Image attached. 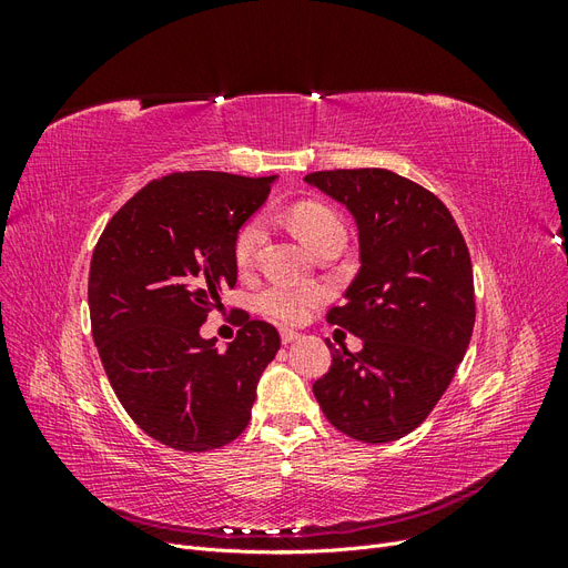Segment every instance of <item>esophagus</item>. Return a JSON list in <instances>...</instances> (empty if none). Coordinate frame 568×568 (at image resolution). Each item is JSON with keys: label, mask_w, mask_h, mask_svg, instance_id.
<instances>
[{"label": "esophagus", "mask_w": 568, "mask_h": 568, "mask_svg": "<svg viewBox=\"0 0 568 568\" xmlns=\"http://www.w3.org/2000/svg\"><path fill=\"white\" fill-rule=\"evenodd\" d=\"M280 334H282V341H284V343H294V341L301 338V334L294 332V329H282Z\"/></svg>", "instance_id": "34e87169"}]
</instances>
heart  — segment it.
<instances>
[{"mask_svg": "<svg viewBox=\"0 0 568 568\" xmlns=\"http://www.w3.org/2000/svg\"><path fill=\"white\" fill-rule=\"evenodd\" d=\"M291 222H294V230L303 242L317 251V246L326 239L336 234L346 236V225H343L341 215L329 209V205L317 203V201H305L294 205L291 211ZM267 236V222L263 215H255L246 220L242 227H239L234 236V263L246 270L255 261L257 248L263 246ZM324 298V291L317 286H305V284H288V282H272L265 286L261 294H257V307L261 311L277 320V322H301L305 315L311 313V307L317 305Z\"/></svg>", "mask_w": 568, "mask_h": 568, "instance_id": "heart-1", "label": "heart"}]
</instances>
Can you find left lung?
<instances>
[{"label":"left lung","instance_id":"obj_1","mask_svg":"<svg viewBox=\"0 0 568 568\" xmlns=\"http://www.w3.org/2000/svg\"><path fill=\"white\" fill-rule=\"evenodd\" d=\"M305 182L357 222L359 272L326 322L363 338L332 351L313 384L341 434L390 443L428 417L467 353L476 320L469 248L445 203L384 168L320 170Z\"/></svg>","mask_w":568,"mask_h":568}]
</instances>
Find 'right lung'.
I'll list each match as a JSON object with an SVG mask.
<instances>
[{
    "instance_id": "right-lung-1",
    "label": "right lung",
    "mask_w": 568,
    "mask_h": 568,
    "mask_svg": "<svg viewBox=\"0 0 568 568\" xmlns=\"http://www.w3.org/2000/svg\"><path fill=\"white\" fill-rule=\"evenodd\" d=\"M272 182L211 170L151 180L94 246L88 298L101 365L134 424L168 448L232 443L280 351L261 320L246 317L222 353L199 334L220 291L236 284L234 236Z\"/></svg>"
}]
</instances>
